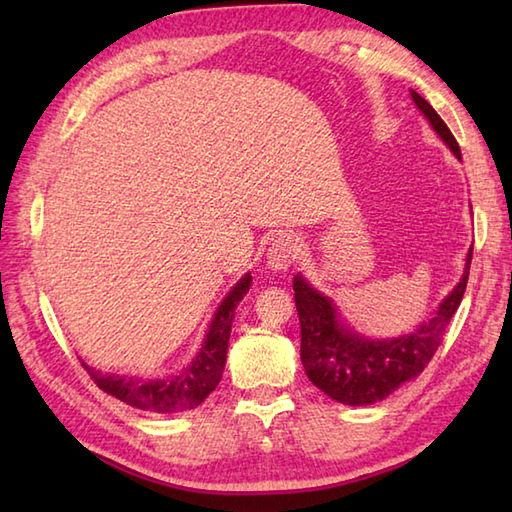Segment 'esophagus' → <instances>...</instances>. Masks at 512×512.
Masks as SVG:
<instances>
[{
	"mask_svg": "<svg viewBox=\"0 0 512 512\" xmlns=\"http://www.w3.org/2000/svg\"><path fill=\"white\" fill-rule=\"evenodd\" d=\"M301 255V242L295 235H281L277 237L273 246L268 248V268L273 273H288L290 266L297 262Z\"/></svg>",
	"mask_w": 512,
	"mask_h": 512,
	"instance_id": "obj_1",
	"label": "esophagus"
}]
</instances>
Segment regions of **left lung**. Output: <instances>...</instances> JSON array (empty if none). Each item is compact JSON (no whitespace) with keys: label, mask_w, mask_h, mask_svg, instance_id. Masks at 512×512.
I'll return each instance as SVG.
<instances>
[{"label":"left lung","mask_w":512,"mask_h":512,"mask_svg":"<svg viewBox=\"0 0 512 512\" xmlns=\"http://www.w3.org/2000/svg\"><path fill=\"white\" fill-rule=\"evenodd\" d=\"M411 99L433 132L442 138V143L453 151L455 158L462 160L458 140L453 138L438 112L413 90ZM471 257L473 248L466 255L462 279L444 297L433 319L424 321L418 330L391 339H372L352 330L341 321V314L330 297L312 288L301 275L292 279L301 323V363L312 385H317L336 402L363 407L385 400L400 385L420 376L436 354L455 310L460 308L469 281Z\"/></svg>","instance_id":"1"}]
</instances>
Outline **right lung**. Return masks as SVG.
Masks as SVG:
<instances>
[{
	"label": "right lung",
	"instance_id": "right-lung-1",
	"mask_svg": "<svg viewBox=\"0 0 512 512\" xmlns=\"http://www.w3.org/2000/svg\"><path fill=\"white\" fill-rule=\"evenodd\" d=\"M250 284H253V277L246 273L231 290H228V295L222 299V303L213 314L200 352L195 354L193 361L178 374L162 378H138L103 374L96 367H90L88 363H83V367L88 369L94 383L99 385L105 394L123 400L136 409L154 413H178L195 409L202 405L206 396H209L222 380L235 308L239 306V301L246 297Z\"/></svg>",
	"mask_w": 512,
	"mask_h": 512
}]
</instances>
